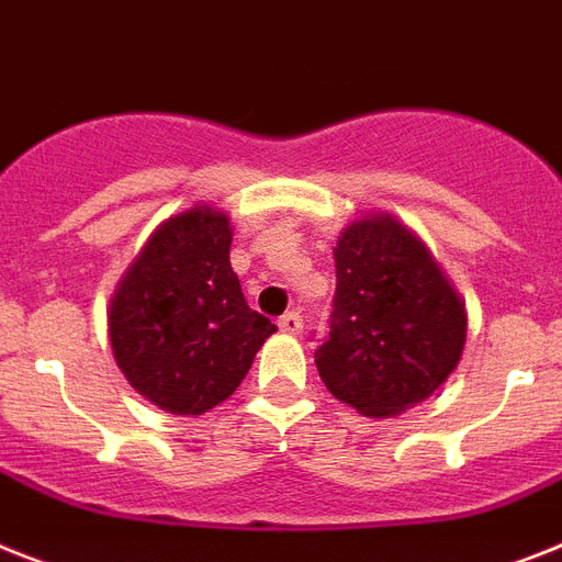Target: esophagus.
<instances>
[{
  "label": "esophagus",
  "mask_w": 562,
  "mask_h": 562,
  "mask_svg": "<svg viewBox=\"0 0 562 562\" xmlns=\"http://www.w3.org/2000/svg\"><path fill=\"white\" fill-rule=\"evenodd\" d=\"M278 327L284 333H290V336H299L301 327H304V318H301L299 313H284L278 318Z\"/></svg>",
  "instance_id": "34e87169"
}]
</instances>
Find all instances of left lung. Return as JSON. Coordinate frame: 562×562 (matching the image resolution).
Returning <instances> with one entry per match:
<instances>
[{
    "label": "left lung",
    "instance_id": "obj_1",
    "mask_svg": "<svg viewBox=\"0 0 562 562\" xmlns=\"http://www.w3.org/2000/svg\"><path fill=\"white\" fill-rule=\"evenodd\" d=\"M330 336L315 350L327 391L382 419L419 405L457 370L468 315L414 232L368 215L336 249Z\"/></svg>",
    "mask_w": 562,
    "mask_h": 562
}]
</instances>
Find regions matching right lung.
<instances>
[{
	"label": "right lung",
	"mask_w": 562,
	"mask_h": 562,
	"mask_svg": "<svg viewBox=\"0 0 562 562\" xmlns=\"http://www.w3.org/2000/svg\"><path fill=\"white\" fill-rule=\"evenodd\" d=\"M229 247L224 212L187 209L157 226L111 299L117 368L169 414L201 416L229 398L276 333L244 299Z\"/></svg>",
	"instance_id": "add662e5"
}]
</instances>
